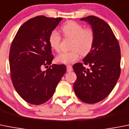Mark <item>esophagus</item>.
Segmentation results:
<instances>
[{"label": "esophagus", "mask_w": 129, "mask_h": 129, "mask_svg": "<svg viewBox=\"0 0 129 129\" xmlns=\"http://www.w3.org/2000/svg\"><path fill=\"white\" fill-rule=\"evenodd\" d=\"M67 71L68 72L73 71V68H72V66H67Z\"/></svg>", "instance_id": "obj_1"}]
</instances>
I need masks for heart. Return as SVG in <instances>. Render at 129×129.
<instances>
[{"instance_id":"obj_1","label":"heart","mask_w":129,"mask_h":129,"mask_svg":"<svg viewBox=\"0 0 129 129\" xmlns=\"http://www.w3.org/2000/svg\"><path fill=\"white\" fill-rule=\"evenodd\" d=\"M66 37L72 39L71 49L70 52H61L56 57V61L64 64H70L77 61L80 57V53L86 56L91 51L94 43V33L91 28H84L79 23L70 21L65 23L61 27ZM61 37L58 31L53 30L48 37L50 46L55 51L59 52Z\"/></svg>"}]
</instances>
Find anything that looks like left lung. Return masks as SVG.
<instances>
[{"label":"left lung","mask_w":129,"mask_h":129,"mask_svg":"<svg viewBox=\"0 0 129 129\" xmlns=\"http://www.w3.org/2000/svg\"><path fill=\"white\" fill-rule=\"evenodd\" d=\"M81 20L91 25L95 39L92 49L83 63L73 65L77 75L73 88L81 101L95 104L110 94L119 78L121 50L113 31L103 19L89 16Z\"/></svg>","instance_id":"left-lung-1"}]
</instances>
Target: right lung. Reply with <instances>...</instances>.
Returning a JSON list of instances; mask_svg holds the SVG:
<instances>
[{
	"instance_id": "add662e5",
	"label": "right lung",
	"mask_w": 129,
	"mask_h": 129,
	"mask_svg": "<svg viewBox=\"0 0 129 129\" xmlns=\"http://www.w3.org/2000/svg\"><path fill=\"white\" fill-rule=\"evenodd\" d=\"M61 19L44 16L31 18L20 27L12 43L9 62L13 85L31 104L48 101L66 72L63 64L48 66L54 59L48 37Z\"/></svg>"
}]
</instances>
